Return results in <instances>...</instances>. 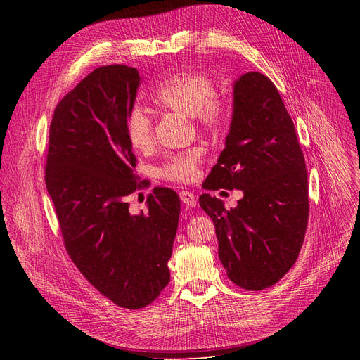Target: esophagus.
<instances>
[{"label": "esophagus", "mask_w": 360, "mask_h": 360, "mask_svg": "<svg viewBox=\"0 0 360 360\" xmlns=\"http://www.w3.org/2000/svg\"><path fill=\"white\" fill-rule=\"evenodd\" d=\"M179 197H181V201L186 205V207H197L198 205V200L197 197L190 193V191H181L179 193Z\"/></svg>", "instance_id": "1"}]
</instances>
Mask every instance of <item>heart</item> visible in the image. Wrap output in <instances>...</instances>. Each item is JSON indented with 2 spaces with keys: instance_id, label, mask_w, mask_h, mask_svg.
<instances>
[{
  "instance_id": "b5f03b06",
  "label": "heart",
  "mask_w": 360,
  "mask_h": 360,
  "mask_svg": "<svg viewBox=\"0 0 360 360\" xmlns=\"http://www.w3.org/2000/svg\"><path fill=\"white\" fill-rule=\"evenodd\" d=\"M151 103L160 110L193 117L198 128L204 131L220 129L226 118L224 105L216 96L213 82L194 71L170 75L151 94ZM127 139L129 146L141 153L155 144L151 122L140 109L131 112L127 122ZM201 158L202 153L198 148L172 156L160 169V175L178 182L193 181L198 174Z\"/></svg>"
}]
</instances>
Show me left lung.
I'll return each instance as SVG.
<instances>
[{
	"label": "left lung",
	"mask_w": 360,
	"mask_h": 360,
	"mask_svg": "<svg viewBox=\"0 0 360 360\" xmlns=\"http://www.w3.org/2000/svg\"><path fill=\"white\" fill-rule=\"evenodd\" d=\"M232 121L224 148L202 186L240 190L226 210L202 194L212 217L219 258L228 277L247 290L267 289L297 259L308 226V175L293 121L266 75L250 71L233 83Z\"/></svg>",
	"instance_id": "left-lung-1"
}]
</instances>
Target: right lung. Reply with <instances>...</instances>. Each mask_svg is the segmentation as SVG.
Listing matches in <instances>:
<instances>
[{
	"label": "right lung",
	"instance_id": "add662e5",
	"mask_svg": "<svg viewBox=\"0 0 360 360\" xmlns=\"http://www.w3.org/2000/svg\"><path fill=\"white\" fill-rule=\"evenodd\" d=\"M140 72L106 65L90 72L56 105L45 169L68 255L113 304L140 309L170 280L167 261L178 231L181 201L156 188L147 212L131 214L127 197L140 185L127 139Z\"/></svg>",
	"mask_w": 360,
	"mask_h": 360
}]
</instances>
